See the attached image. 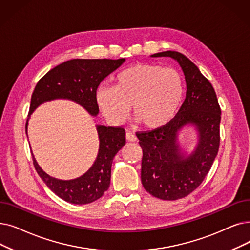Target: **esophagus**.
Wrapping results in <instances>:
<instances>
[{
    "label": "esophagus",
    "mask_w": 250,
    "mask_h": 250,
    "mask_svg": "<svg viewBox=\"0 0 250 250\" xmlns=\"http://www.w3.org/2000/svg\"><path fill=\"white\" fill-rule=\"evenodd\" d=\"M125 139L127 141H131V142H135V141H137V137L133 133H131V132H127L125 134Z\"/></svg>",
    "instance_id": "esophagus-1"
}]
</instances>
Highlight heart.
<instances>
[{
  "mask_svg": "<svg viewBox=\"0 0 250 250\" xmlns=\"http://www.w3.org/2000/svg\"><path fill=\"white\" fill-rule=\"evenodd\" d=\"M185 95L182 74L157 64L140 63L119 71L113 86H102L96 100L103 114L123 124L133 108L137 121L149 129L159 128L175 117Z\"/></svg>",
  "mask_w": 250,
  "mask_h": 250,
  "instance_id": "b5f03b06",
  "label": "heart"
}]
</instances>
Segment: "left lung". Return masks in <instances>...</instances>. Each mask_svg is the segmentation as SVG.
Masks as SVG:
<instances>
[{"instance_id": "left-lung-1", "label": "left lung", "mask_w": 250, "mask_h": 250, "mask_svg": "<svg viewBox=\"0 0 250 250\" xmlns=\"http://www.w3.org/2000/svg\"><path fill=\"white\" fill-rule=\"evenodd\" d=\"M151 57L177 60L185 74L187 92L180 110L168 124L137 133L143 151L141 180L152 196L177 200L196 189L213 164L220 146L221 108L209 81L185 55L166 51ZM186 124H193L199 133V144L188 157L177 144V133Z\"/></svg>"}]
</instances>
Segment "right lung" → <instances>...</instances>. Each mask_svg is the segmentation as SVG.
Instances as JSON below:
<instances>
[{"label":"right lung","mask_w":250,"mask_h":250,"mask_svg":"<svg viewBox=\"0 0 250 250\" xmlns=\"http://www.w3.org/2000/svg\"><path fill=\"white\" fill-rule=\"evenodd\" d=\"M125 60L72 59L57 65L38 82L31 95L28 116L39 105L54 99L72 100L96 116L99 112L97 89ZM25 129L27 131V122ZM97 132L100 141L98 155L92 167L78 179L62 181L50 177L32 155L35 168L42 180L57 196L69 203H91L102 197L110 186L112 160L125 144V132L123 127L105 125H97Z\"/></svg>","instance_id":"obj_1"}]
</instances>
